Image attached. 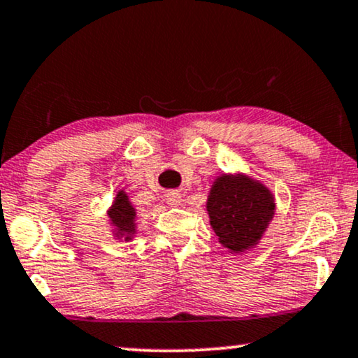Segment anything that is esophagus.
I'll return each mask as SVG.
<instances>
[{"instance_id":"obj_1","label":"esophagus","mask_w":358,"mask_h":358,"mask_svg":"<svg viewBox=\"0 0 358 358\" xmlns=\"http://www.w3.org/2000/svg\"><path fill=\"white\" fill-rule=\"evenodd\" d=\"M165 201L170 206H180L182 204V194L176 193V192H169L165 194Z\"/></svg>"}]
</instances>
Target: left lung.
Instances as JSON below:
<instances>
[{"instance_id": "obj_1", "label": "left lung", "mask_w": 358, "mask_h": 358, "mask_svg": "<svg viewBox=\"0 0 358 358\" xmlns=\"http://www.w3.org/2000/svg\"><path fill=\"white\" fill-rule=\"evenodd\" d=\"M214 234L234 254L252 249L275 214V198L259 180L237 173H222L213 183L206 201Z\"/></svg>"}]
</instances>
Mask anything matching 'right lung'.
<instances>
[{
  "label": "right lung",
  "mask_w": 358,
  "mask_h": 358,
  "mask_svg": "<svg viewBox=\"0 0 358 358\" xmlns=\"http://www.w3.org/2000/svg\"><path fill=\"white\" fill-rule=\"evenodd\" d=\"M108 217L109 224L114 227L113 234L117 239L131 241L136 234V208L132 206L129 201V196L119 189L116 194V199H114L111 208L108 209Z\"/></svg>",
  "instance_id": "obj_1"
}]
</instances>
